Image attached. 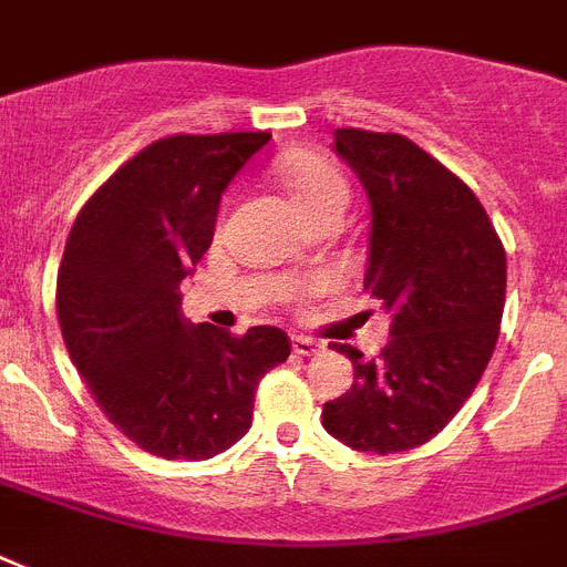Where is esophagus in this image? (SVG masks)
<instances>
[{
  "mask_svg": "<svg viewBox=\"0 0 567 567\" xmlns=\"http://www.w3.org/2000/svg\"><path fill=\"white\" fill-rule=\"evenodd\" d=\"M291 347H293V353H297V355H315V353H320V350H323V344H320V341H315V338H309V336H293Z\"/></svg>",
  "mask_w": 567,
  "mask_h": 567,
  "instance_id": "34e87169",
  "label": "esophagus"
}]
</instances>
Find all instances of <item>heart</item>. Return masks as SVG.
<instances>
[{"label":"heart","instance_id":"1","mask_svg":"<svg viewBox=\"0 0 567 567\" xmlns=\"http://www.w3.org/2000/svg\"><path fill=\"white\" fill-rule=\"evenodd\" d=\"M276 176H279V182L288 188L291 199L306 217L320 212H344L347 203H350V185L336 171V164L327 162L323 155H285V158L276 162ZM300 293V288H291L288 297L297 300Z\"/></svg>","mask_w":567,"mask_h":567}]
</instances>
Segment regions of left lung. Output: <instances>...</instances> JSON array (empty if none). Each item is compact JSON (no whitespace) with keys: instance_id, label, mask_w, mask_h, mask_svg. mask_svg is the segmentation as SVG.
Here are the masks:
<instances>
[{"instance_id":"obj_1","label":"left lung","mask_w":567,"mask_h":567,"mask_svg":"<svg viewBox=\"0 0 567 567\" xmlns=\"http://www.w3.org/2000/svg\"><path fill=\"white\" fill-rule=\"evenodd\" d=\"M336 153L371 199L364 291L391 315V341L353 362V388L323 403V426L362 453L439 435L474 394L501 332L506 249L476 194L403 135L336 128Z\"/></svg>"}]
</instances>
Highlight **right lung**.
Listing matches in <instances>:
<instances>
[{"mask_svg":"<svg viewBox=\"0 0 567 567\" xmlns=\"http://www.w3.org/2000/svg\"><path fill=\"white\" fill-rule=\"evenodd\" d=\"M270 132L173 135L128 158L75 217L58 267V323L114 426L162 458L244 439L258 379L291 355L282 329L231 336L182 320L179 282L212 247L220 194Z\"/></svg>","mask_w":567,"mask_h":567,"instance_id":"add662e5","label":"right lung"}]
</instances>
